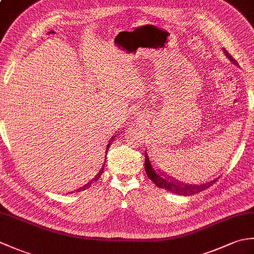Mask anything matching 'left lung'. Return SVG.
<instances>
[{"label":"left lung","mask_w":254,"mask_h":254,"mask_svg":"<svg viewBox=\"0 0 254 254\" xmlns=\"http://www.w3.org/2000/svg\"><path fill=\"white\" fill-rule=\"evenodd\" d=\"M224 51L226 53V56H227L231 60V59L233 58H231V56L226 50ZM231 61H235V60L233 59ZM145 172L147 174L149 179L154 182V185H156L158 188L165 189V190L170 191L172 193L180 194V195H194V194H196L198 192L206 190L207 188H209L217 180L215 179L213 181L207 182L205 183V185H201V186L185 185V183L178 181L175 179V178L167 175L166 172L161 171L158 167H156L153 164V160L150 159V156L146 152H145Z\"/></svg>","instance_id":"8db88e82"}]
</instances>
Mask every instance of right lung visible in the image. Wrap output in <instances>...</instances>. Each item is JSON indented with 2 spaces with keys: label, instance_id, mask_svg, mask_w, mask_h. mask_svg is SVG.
<instances>
[{
  "label": "right lung",
  "instance_id": "right-lung-1",
  "mask_svg": "<svg viewBox=\"0 0 254 254\" xmlns=\"http://www.w3.org/2000/svg\"><path fill=\"white\" fill-rule=\"evenodd\" d=\"M112 141H113V137H112ZM109 146H110V143L109 144H108V146H107V149H106V153L108 152V148H109ZM106 164V163H105ZM102 172H104V166H102V168L99 170V172H98V174H97L96 175V177L94 178V179H91L88 183H87V185H85L84 187H82V188H80V189H78V192L79 191H85V190H87V189L91 186V183H93V182H95V181H97V180H98L99 179V178H100V176H101V174H102Z\"/></svg>",
  "mask_w": 254,
  "mask_h": 254
}]
</instances>
